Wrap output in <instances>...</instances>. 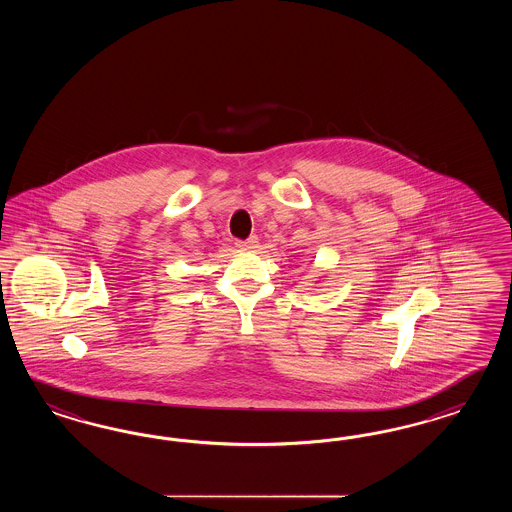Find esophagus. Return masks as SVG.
Here are the masks:
<instances>
[{
	"label": "esophagus",
	"instance_id": "1",
	"mask_svg": "<svg viewBox=\"0 0 512 512\" xmlns=\"http://www.w3.org/2000/svg\"><path fill=\"white\" fill-rule=\"evenodd\" d=\"M257 244H259V238H257V236H249L248 240H238V242H236V246L242 249L257 248Z\"/></svg>",
	"mask_w": 512,
	"mask_h": 512
}]
</instances>
